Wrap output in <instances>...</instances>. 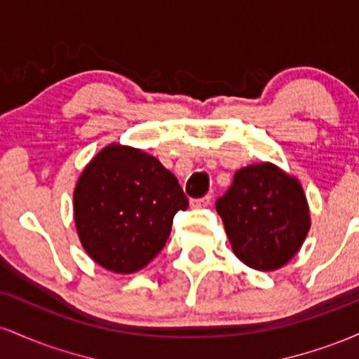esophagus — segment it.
I'll list each match as a JSON object with an SVG mask.
<instances>
[{
	"label": "esophagus",
	"mask_w": 359,
	"mask_h": 359,
	"mask_svg": "<svg viewBox=\"0 0 359 359\" xmlns=\"http://www.w3.org/2000/svg\"><path fill=\"white\" fill-rule=\"evenodd\" d=\"M211 199H212L211 196H204V197H201V199H194V201H191V205H192V208H196V209H199V208H208V205L211 204Z\"/></svg>",
	"instance_id": "1"
}]
</instances>
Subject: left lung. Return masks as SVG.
Masks as SVG:
<instances>
[{
    "instance_id": "obj_1",
    "label": "left lung",
    "mask_w": 359,
    "mask_h": 359,
    "mask_svg": "<svg viewBox=\"0 0 359 359\" xmlns=\"http://www.w3.org/2000/svg\"><path fill=\"white\" fill-rule=\"evenodd\" d=\"M238 258L250 269L287 265L311 229L307 197L297 177L270 162L243 167L216 203Z\"/></svg>"
}]
</instances>
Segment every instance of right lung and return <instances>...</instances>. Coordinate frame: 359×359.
Wrapping results in <instances>:
<instances>
[{
  "mask_svg": "<svg viewBox=\"0 0 359 359\" xmlns=\"http://www.w3.org/2000/svg\"><path fill=\"white\" fill-rule=\"evenodd\" d=\"M187 205L170 170L154 155L119 143L94 155L74 189L82 248L119 275L145 269L165 246L174 216Z\"/></svg>",
  "mask_w": 359,
  "mask_h": 359,
  "instance_id": "1",
  "label": "right lung"
}]
</instances>
